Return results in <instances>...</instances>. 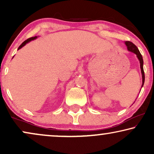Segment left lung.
I'll return each instance as SVG.
<instances>
[{
  "mask_svg": "<svg viewBox=\"0 0 154 154\" xmlns=\"http://www.w3.org/2000/svg\"><path fill=\"white\" fill-rule=\"evenodd\" d=\"M125 45H127L128 50H129V51L132 52H134V54H136L137 57L139 60H140V68H141V71H142V86H143V85H144V83L145 76H144V69H143V62H143V58H142V54H141L140 51H139L137 47V46L134 45V43H132V42L125 41Z\"/></svg>",
  "mask_w": 154,
  "mask_h": 154,
  "instance_id": "left-lung-1",
  "label": "left lung"
}]
</instances>
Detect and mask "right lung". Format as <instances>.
Wrapping results in <instances>:
<instances>
[{
    "mask_svg": "<svg viewBox=\"0 0 154 154\" xmlns=\"http://www.w3.org/2000/svg\"><path fill=\"white\" fill-rule=\"evenodd\" d=\"M36 36H34V37H31V38H28V39H27V40H26V41H24V42H23V43H22V44H21V45H20V47H19L18 48V50H20V48H22V47H23V46H24L25 45H26V44L27 43H29V41H32V40H33V39H35V38H36Z\"/></svg>",
    "mask_w": 154,
    "mask_h": 154,
    "instance_id": "add662e5",
    "label": "right lung"
}]
</instances>
